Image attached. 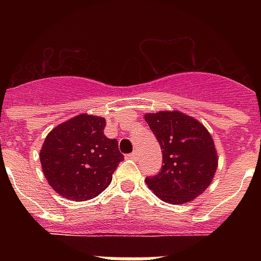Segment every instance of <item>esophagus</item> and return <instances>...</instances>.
Returning <instances> with one entry per match:
<instances>
[{"label":"esophagus","instance_id":"obj_1","mask_svg":"<svg viewBox=\"0 0 261 261\" xmlns=\"http://www.w3.org/2000/svg\"><path fill=\"white\" fill-rule=\"evenodd\" d=\"M127 159L137 160L138 159V153H137V151H133V153H130V154H127Z\"/></svg>","mask_w":261,"mask_h":261}]
</instances>
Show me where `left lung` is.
Instances as JSON below:
<instances>
[{"instance_id":"8db88e82","label":"left lung","mask_w":261,"mask_h":261,"mask_svg":"<svg viewBox=\"0 0 261 261\" xmlns=\"http://www.w3.org/2000/svg\"><path fill=\"white\" fill-rule=\"evenodd\" d=\"M163 151V167L146 184L164 202L181 204L211 184L218 159L214 141L202 123L178 111L145 115Z\"/></svg>"}]
</instances>
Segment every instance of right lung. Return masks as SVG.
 <instances>
[{
  "label": "right lung",
  "instance_id": "add662e5",
  "mask_svg": "<svg viewBox=\"0 0 261 261\" xmlns=\"http://www.w3.org/2000/svg\"><path fill=\"white\" fill-rule=\"evenodd\" d=\"M106 119L79 115L46 137L40 163L55 192L71 200H89L110 186L123 161L118 141L104 135Z\"/></svg>",
  "mask_w": 261,
  "mask_h": 261
}]
</instances>
